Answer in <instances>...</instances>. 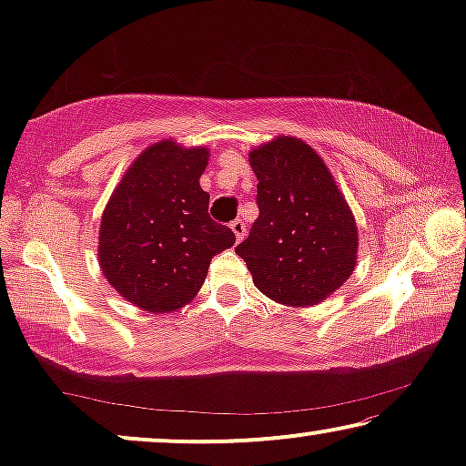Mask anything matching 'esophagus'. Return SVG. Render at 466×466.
<instances>
[{"mask_svg": "<svg viewBox=\"0 0 466 466\" xmlns=\"http://www.w3.org/2000/svg\"><path fill=\"white\" fill-rule=\"evenodd\" d=\"M231 231L235 233V239H244V235H246V225H244V220H233L231 222Z\"/></svg>", "mask_w": 466, "mask_h": 466, "instance_id": "1", "label": "esophagus"}]
</instances>
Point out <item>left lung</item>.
<instances>
[{
	"label": "left lung",
	"instance_id": "obj_1",
	"mask_svg": "<svg viewBox=\"0 0 466 466\" xmlns=\"http://www.w3.org/2000/svg\"><path fill=\"white\" fill-rule=\"evenodd\" d=\"M258 218L235 248L265 297L311 308L356 269L359 227L322 157L292 136L250 150Z\"/></svg>",
	"mask_w": 466,
	"mask_h": 466
}]
</instances>
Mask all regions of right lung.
I'll return each instance as SVG.
<instances>
[{"instance_id": "add662e5", "label": "right lung", "mask_w": 466, "mask_h": 466, "mask_svg": "<svg viewBox=\"0 0 466 466\" xmlns=\"http://www.w3.org/2000/svg\"><path fill=\"white\" fill-rule=\"evenodd\" d=\"M206 146L161 139L139 155L114 188L99 225L97 258L106 282L152 314L182 309L206 282L209 260L235 244L209 218L199 177Z\"/></svg>"}]
</instances>
